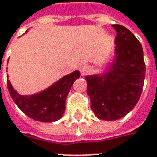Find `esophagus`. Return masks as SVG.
I'll list each match as a JSON object with an SVG mask.
<instances>
[{"mask_svg":"<svg viewBox=\"0 0 157 157\" xmlns=\"http://www.w3.org/2000/svg\"><path fill=\"white\" fill-rule=\"evenodd\" d=\"M79 70H80L82 75H85L89 72V66L86 63H82L79 66Z\"/></svg>","mask_w":157,"mask_h":157,"instance_id":"1","label":"esophagus"}]
</instances>
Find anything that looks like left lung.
I'll return each instance as SVG.
<instances>
[{
    "mask_svg": "<svg viewBox=\"0 0 157 157\" xmlns=\"http://www.w3.org/2000/svg\"><path fill=\"white\" fill-rule=\"evenodd\" d=\"M116 32L112 63L103 74L86 75L91 108L102 120L125 116L136 105L145 76L143 48L124 26L113 24Z\"/></svg>",
    "mask_w": 157,
    "mask_h": 157,
    "instance_id": "left-lung-1",
    "label": "left lung"
}]
</instances>
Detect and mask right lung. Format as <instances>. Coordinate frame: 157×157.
I'll return each mask as SVG.
<instances>
[{
    "mask_svg": "<svg viewBox=\"0 0 157 157\" xmlns=\"http://www.w3.org/2000/svg\"><path fill=\"white\" fill-rule=\"evenodd\" d=\"M79 77L80 72L76 70L59 79L46 89L30 95L18 94L9 79L7 85L13 100L21 112L35 121L52 123L63 116L66 97L74 82Z\"/></svg>",
    "mask_w": 157,
    "mask_h": 157,
    "instance_id": "obj_1",
    "label": "right lung"
}]
</instances>
